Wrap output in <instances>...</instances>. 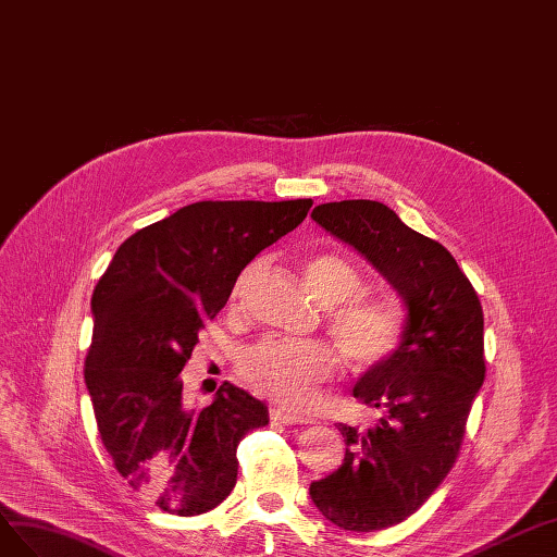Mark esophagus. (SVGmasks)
<instances>
[{
	"instance_id": "obj_1",
	"label": "esophagus",
	"mask_w": 557,
	"mask_h": 557,
	"mask_svg": "<svg viewBox=\"0 0 557 557\" xmlns=\"http://www.w3.org/2000/svg\"><path fill=\"white\" fill-rule=\"evenodd\" d=\"M270 416H273L275 422H282V424H308L310 422L308 418L296 416V412H289L284 408H273V410H270Z\"/></svg>"
}]
</instances>
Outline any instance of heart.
<instances>
[{
	"label": "heart",
	"mask_w": 557,
	"mask_h": 557,
	"mask_svg": "<svg viewBox=\"0 0 557 557\" xmlns=\"http://www.w3.org/2000/svg\"><path fill=\"white\" fill-rule=\"evenodd\" d=\"M257 263L237 275L231 300L240 298L257 273ZM308 292L326 308V331L343 359L357 371L387 363L406 341V314L385 296H357L359 270L338 253H317L304 268ZM336 369V352L324 341H261L240 355L237 371L245 383L284 408L300 410Z\"/></svg>",
	"instance_id": "heart-1"
}]
</instances>
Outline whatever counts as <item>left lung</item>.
Listing matches in <instances>:
<instances>
[{
	"label": "left lung",
	"instance_id": "8db88e82",
	"mask_svg": "<svg viewBox=\"0 0 557 557\" xmlns=\"http://www.w3.org/2000/svg\"><path fill=\"white\" fill-rule=\"evenodd\" d=\"M312 219L367 257L408 310L404 347L352 389L380 420L367 429L338 422L343 465L310 485L333 525L387 530L416 513L457 462L485 380L483 308L453 253L408 228L387 205L324 202Z\"/></svg>",
	"mask_w": 557,
	"mask_h": 557
}]
</instances>
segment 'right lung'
<instances>
[{
	"instance_id": "obj_1",
	"label": "right lung",
	"mask_w": 557,
	"mask_h": 557,
	"mask_svg": "<svg viewBox=\"0 0 557 557\" xmlns=\"http://www.w3.org/2000/svg\"><path fill=\"white\" fill-rule=\"evenodd\" d=\"M310 198L200 200L137 231L92 292L86 387L102 446L147 502L200 516L237 481V443L268 424L263 401L231 383L184 406L182 369L257 253L308 216Z\"/></svg>"
}]
</instances>
